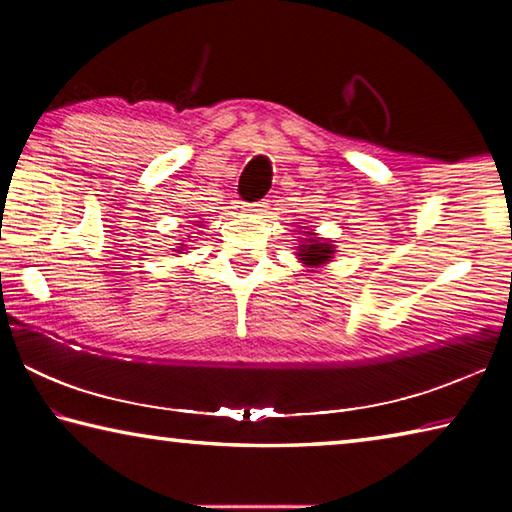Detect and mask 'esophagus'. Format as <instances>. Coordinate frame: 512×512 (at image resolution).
I'll use <instances>...</instances> for the list:
<instances>
[{"label":"esophagus","instance_id":"obj_1","mask_svg":"<svg viewBox=\"0 0 512 512\" xmlns=\"http://www.w3.org/2000/svg\"><path fill=\"white\" fill-rule=\"evenodd\" d=\"M241 212H246V214H262V212H266V203L264 201L246 203V205H241Z\"/></svg>","mask_w":512,"mask_h":512}]
</instances>
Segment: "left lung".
Returning a JSON list of instances; mask_svg holds the SVG:
<instances>
[{"mask_svg":"<svg viewBox=\"0 0 512 512\" xmlns=\"http://www.w3.org/2000/svg\"><path fill=\"white\" fill-rule=\"evenodd\" d=\"M302 237H298L296 241V257H298V262H302L305 264L309 271H318V268H323L325 264H329L334 259V255H336V246L332 244V239H325V237H320L318 232H314L311 228H305V225H302Z\"/></svg>","mask_w":512,"mask_h":512,"instance_id":"left-lung-1","label":"left lung"}]
</instances>
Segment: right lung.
Returning <instances> with one entry per match:
<instances>
[{
    "mask_svg": "<svg viewBox=\"0 0 512 512\" xmlns=\"http://www.w3.org/2000/svg\"><path fill=\"white\" fill-rule=\"evenodd\" d=\"M194 225H198V228H201L203 221H194ZM183 250H185V244H178V248H173V253H183Z\"/></svg>",
    "mask_w": 512,
    "mask_h": 512,
    "instance_id": "add662e5",
    "label": "right lung"
}]
</instances>
